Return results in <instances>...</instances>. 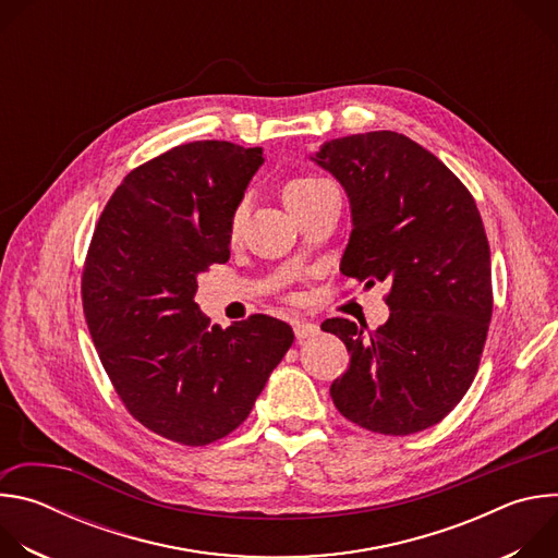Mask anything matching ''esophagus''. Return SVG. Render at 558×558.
<instances>
[{
	"label": "esophagus",
	"mask_w": 558,
	"mask_h": 558,
	"mask_svg": "<svg viewBox=\"0 0 558 558\" xmlns=\"http://www.w3.org/2000/svg\"><path fill=\"white\" fill-rule=\"evenodd\" d=\"M293 331H295V338L304 340V338H311V336L320 333V327H317L315 323H308V320H298V323L293 325Z\"/></svg>",
	"instance_id": "1"
}]
</instances>
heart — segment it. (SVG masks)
Wrapping results in <instances>:
<instances>
[{
    "label": "heart",
    "instance_id": "b5f03b06",
    "mask_svg": "<svg viewBox=\"0 0 558 558\" xmlns=\"http://www.w3.org/2000/svg\"><path fill=\"white\" fill-rule=\"evenodd\" d=\"M329 181L317 179V177H295L284 185V201L291 207V211H295L302 203H306L317 190L325 187ZM245 218V205H238L233 216H231V233H238Z\"/></svg>",
    "mask_w": 558,
    "mask_h": 558
}]
</instances>
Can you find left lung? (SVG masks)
I'll list each match as a JSON object with an SVG mask.
<instances>
[{"label": "left lung", "mask_w": 558, "mask_h": 558, "mask_svg": "<svg viewBox=\"0 0 558 558\" xmlns=\"http://www.w3.org/2000/svg\"><path fill=\"white\" fill-rule=\"evenodd\" d=\"M311 161L351 203L342 274L390 284V315L377 331L366 336L344 317L323 323L351 355L331 384L333 404L379 435L435 426L470 388L493 317L480 209L435 154L390 130L327 141Z\"/></svg>", "instance_id": "obj_1"}]
</instances>
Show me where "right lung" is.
Wrapping results in <instances>:
<instances>
[{"instance_id": "right-lung-1", "label": "right lung", "mask_w": 558, "mask_h": 558, "mask_svg": "<svg viewBox=\"0 0 558 558\" xmlns=\"http://www.w3.org/2000/svg\"><path fill=\"white\" fill-rule=\"evenodd\" d=\"M263 163V147L177 145L123 179L93 233L82 300L99 360L130 415L177 444L241 426L293 344L276 317L220 329L194 302Z\"/></svg>"}]
</instances>
